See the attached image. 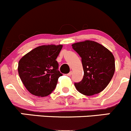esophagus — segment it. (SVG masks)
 Returning a JSON list of instances; mask_svg holds the SVG:
<instances>
[{
    "mask_svg": "<svg viewBox=\"0 0 131 131\" xmlns=\"http://www.w3.org/2000/svg\"><path fill=\"white\" fill-rule=\"evenodd\" d=\"M72 71H70V72L69 73H68V74H67V75L69 76V77H70V76L72 75Z\"/></svg>",
    "mask_w": 131,
    "mask_h": 131,
    "instance_id": "1",
    "label": "esophagus"
}]
</instances>
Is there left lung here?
Listing matches in <instances>:
<instances>
[{
  "label": "left lung",
  "mask_w": 131,
  "mask_h": 131,
  "mask_svg": "<svg viewBox=\"0 0 131 131\" xmlns=\"http://www.w3.org/2000/svg\"><path fill=\"white\" fill-rule=\"evenodd\" d=\"M82 61L84 76L74 84L79 92L93 95L103 91L113 78L115 70V58L103 45L86 40L72 45Z\"/></svg>",
  "instance_id": "obj_1"
}]
</instances>
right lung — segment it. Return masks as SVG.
I'll list each match as a JSON object with an SVG mask.
<instances>
[{
  "label": "right lung",
  "mask_w": 131,
  "mask_h": 131,
  "mask_svg": "<svg viewBox=\"0 0 131 131\" xmlns=\"http://www.w3.org/2000/svg\"><path fill=\"white\" fill-rule=\"evenodd\" d=\"M63 45H41L20 59L18 71L21 81L31 94L38 96L50 95L56 87L62 73L56 59Z\"/></svg>",
  "instance_id": "right-lung-1"
}]
</instances>
